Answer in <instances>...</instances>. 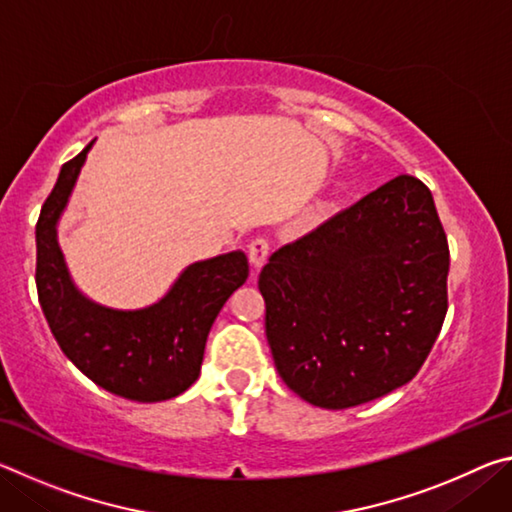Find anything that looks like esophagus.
Segmentation results:
<instances>
[{
	"label": "esophagus",
	"mask_w": 512,
	"mask_h": 512,
	"mask_svg": "<svg viewBox=\"0 0 512 512\" xmlns=\"http://www.w3.org/2000/svg\"><path fill=\"white\" fill-rule=\"evenodd\" d=\"M248 253H250V262L255 264V268H259L268 259V253H271V241L266 237H255L248 244Z\"/></svg>",
	"instance_id": "1"
}]
</instances>
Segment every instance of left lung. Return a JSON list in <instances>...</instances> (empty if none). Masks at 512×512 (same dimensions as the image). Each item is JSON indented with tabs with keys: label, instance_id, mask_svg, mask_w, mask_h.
I'll return each mask as SVG.
<instances>
[{
	"label": "left lung",
	"instance_id": "1",
	"mask_svg": "<svg viewBox=\"0 0 512 512\" xmlns=\"http://www.w3.org/2000/svg\"><path fill=\"white\" fill-rule=\"evenodd\" d=\"M447 273L429 187L388 180L268 257L257 287L277 375L320 409L404 386L443 327Z\"/></svg>",
	"mask_w": 512,
	"mask_h": 512
}]
</instances>
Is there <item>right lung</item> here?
<instances>
[{
  "label": "right lung",
  "instance_id": "right-lung-1",
  "mask_svg": "<svg viewBox=\"0 0 512 512\" xmlns=\"http://www.w3.org/2000/svg\"><path fill=\"white\" fill-rule=\"evenodd\" d=\"M92 142L63 164L36 223V287L51 334L94 384L133 402H162L198 379L205 341L225 300L248 277L244 253L196 262L158 305L112 311L92 305L74 284L56 241V221Z\"/></svg>",
  "mask_w": 512,
  "mask_h": 512
}]
</instances>
